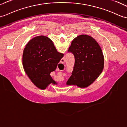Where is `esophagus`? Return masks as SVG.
I'll list each match as a JSON object with an SVG mask.
<instances>
[{"instance_id": "34e87169", "label": "esophagus", "mask_w": 127, "mask_h": 127, "mask_svg": "<svg viewBox=\"0 0 127 127\" xmlns=\"http://www.w3.org/2000/svg\"><path fill=\"white\" fill-rule=\"evenodd\" d=\"M65 59L64 58H63V59H62V63H64L65 62Z\"/></svg>"}]
</instances>
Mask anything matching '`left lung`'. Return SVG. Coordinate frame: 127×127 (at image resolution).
Listing matches in <instances>:
<instances>
[{"instance_id":"left-lung-1","label":"left lung","mask_w":127,"mask_h":127,"mask_svg":"<svg viewBox=\"0 0 127 127\" xmlns=\"http://www.w3.org/2000/svg\"><path fill=\"white\" fill-rule=\"evenodd\" d=\"M68 52L75 57L72 75L67 84L86 88L95 81L104 67V57L101 47L93 37L81 34L71 44Z\"/></svg>"}]
</instances>
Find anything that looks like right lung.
<instances>
[{
    "instance_id": "obj_1",
    "label": "right lung",
    "mask_w": 127,
    "mask_h": 127,
    "mask_svg": "<svg viewBox=\"0 0 127 127\" xmlns=\"http://www.w3.org/2000/svg\"><path fill=\"white\" fill-rule=\"evenodd\" d=\"M63 56V54L57 51L49 38L35 37L29 41L24 50V69L36 87L45 89L50 84H56L50 74L56 70Z\"/></svg>"
}]
</instances>
